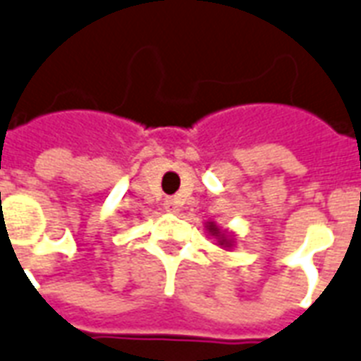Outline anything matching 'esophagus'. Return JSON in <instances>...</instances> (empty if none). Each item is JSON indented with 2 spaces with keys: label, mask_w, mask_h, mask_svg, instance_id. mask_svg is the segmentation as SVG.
Returning <instances> with one entry per match:
<instances>
[{
  "label": "esophagus",
  "mask_w": 361,
  "mask_h": 361,
  "mask_svg": "<svg viewBox=\"0 0 361 361\" xmlns=\"http://www.w3.org/2000/svg\"><path fill=\"white\" fill-rule=\"evenodd\" d=\"M164 208H166L168 212H180V201L178 199H168L166 202H164Z\"/></svg>",
  "instance_id": "1"
}]
</instances>
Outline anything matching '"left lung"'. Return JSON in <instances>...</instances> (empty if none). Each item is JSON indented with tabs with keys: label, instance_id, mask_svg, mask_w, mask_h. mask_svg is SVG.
<instances>
[{
	"label": "left lung",
	"instance_id": "obj_1",
	"mask_svg": "<svg viewBox=\"0 0 361 361\" xmlns=\"http://www.w3.org/2000/svg\"><path fill=\"white\" fill-rule=\"evenodd\" d=\"M204 228H207L208 233L214 237L216 245H218V247H221L224 250H229V248L235 247V235L229 233V231H224V229H221L220 226L216 224V221H212V220L207 221V226H204Z\"/></svg>",
	"mask_w": 361,
	"mask_h": 361
}]
</instances>
